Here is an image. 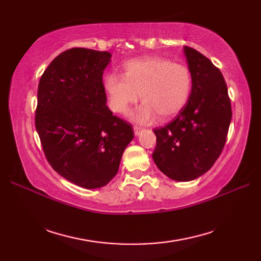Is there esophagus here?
Instances as JSON below:
<instances>
[{"instance_id":"34e87169","label":"esophagus","mask_w":261,"mask_h":261,"mask_svg":"<svg viewBox=\"0 0 261 261\" xmlns=\"http://www.w3.org/2000/svg\"><path fill=\"white\" fill-rule=\"evenodd\" d=\"M134 130H135V135L136 136H138V135H140V132L143 130L141 126H139V125H135L134 126Z\"/></svg>"}]
</instances>
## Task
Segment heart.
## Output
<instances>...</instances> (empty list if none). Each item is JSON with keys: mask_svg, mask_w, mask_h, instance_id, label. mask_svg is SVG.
<instances>
[{"mask_svg": "<svg viewBox=\"0 0 261 261\" xmlns=\"http://www.w3.org/2000/svg\"><path fill=\"white\" fill-rule=\"evenodd\" d=\"M110 108L125 113L138 98L143 102L134 119L147 123L156 118L167 120L185 107L192 90V74L186 65L159 56L131 59L123 75L111 73L104 79Z\"/></svg>", "mask_w": 261, "mask_h": 261, "instance_id": "obj_1", "label": "heart"}]
</instances>
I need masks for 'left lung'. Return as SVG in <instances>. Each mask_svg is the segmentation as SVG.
<instances>
[{"mask_svg": "<svg viewBox=\"0 0 261 261\" xmlns=\"http://www.w3.org/2000/svg\"><path fill=\"white\" fill-rule=\"evenodd\" d=\"M184 54L192 74L190 98L173 121L153 130V162L178 181L193 180L211 169L223 150L232 118L220 69L191 47L185 46Z\"/></svg>", "mask_w": 261, "mask_h": 261, "instance_id": "1", "label": "left lung"}]
</instances>
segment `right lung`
I'll use <instances>...</instances> for the list:
<instances>
[{
  "label": "right lung",
  "mask_w": 261,
  "mask_h": 261,
  "mask_svg": "<svg viewBox=\"0 0 261 261\" xmlns=\"http://www.w3.org/2000/svg\"><path fill=\"white\" fill-rule=\"evenodd\" d=\"M111 54L86 48L62 53L38 86L36 129L54 170L84 188L105 186L119 170L134 129L107 107L103 71Z\"/></svg>",
  "instance_id": "add662e5"
}]
</instances>
